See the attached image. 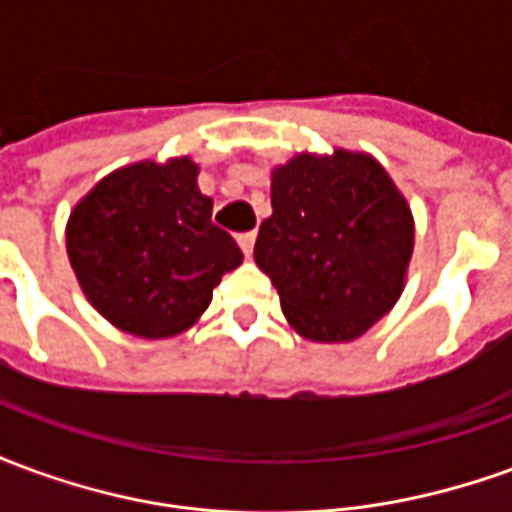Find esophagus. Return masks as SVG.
I'll return each mask as SVG.
<instances>
[{
    "mask_svg": "<svg viewBox=\"0 0 512 512\" xmlns=\"http://www.w3.org/2000/svg\"><path fill=\"white\" fill-rule=\"evenodd\" d=\"M255 233H241L238 235V246H241V252H244L246 257H252V249H255Z\"/></svg>",
    "mask_w": 512,
    "mask_h": 512,
    "instance_id": "obj_1",
    "label": "esophagus"
}]
</instances>
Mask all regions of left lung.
I'll list each match as a JSON object with an SVG mask.
<instances>
[{"label": "left lung", "mask_w": 512, "mask_h": 512, "mask_svg": "<svg viewBox=\"0 0 512 512\" xmlns=\"http://www.w3.org/2000/svg\"><path fill=\"white\" fill-rule=\"evenodd\" d=\"M271 208L255 263L296 332L315 343H348L392 310L414 219L376 158L348 150L296 156L274 169Z\"/></svg>", "instance_id": "obj_1"}]
</instances>
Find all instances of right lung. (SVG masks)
I'll return each mask as SVG.
<instances>
[{"label": "right lung", "instance_id": "add662e5", "mask_svg": "<svg viewBox=\"0 0 512 512\" xmlns=\"http://www.w3.org/2000/svg\"><path fill=\"white\" fill-rule=\"evenodd\" d=\"M197 164L142 161L112 172L68 222V257L84 296L106 321L158 340L189 329L213 288L241 266L233 235L211 222Z\"/></svg>", "mask_w": 512, "mask_h": 512}]
</instances>
